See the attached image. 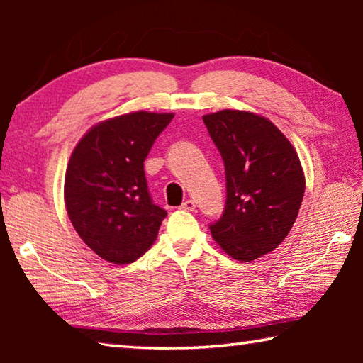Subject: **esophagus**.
I'll return each mask as SVG.
<instances>
[{
    "instance_id": "34e87169",
    "label": "esophagus",
    "mask_w": 363,
    "mask_h": 363,
    "mask_svg": "<svg viewBox=\"0 0 363 363\" xmlns=\"http://www.w3.org/2000/svg\"><path fill=\"white\" fill-rule=\"evenodd\" d=\"M181 210H184V211H194L195 210V201L194 200H186L181 205Z\"/></svg>"
}]
</instances>
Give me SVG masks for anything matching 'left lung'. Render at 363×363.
Segmentation results:
<instances>
[{
  "label": "left lung",
  "mask_w": 363,
  "mask_h": 363,
  "mask_svg": "<svg viewBox=\"0 0 363 363\" xmlns=\"http://www.w3.org/2000/svg\"><path fill=\"white\" fill-rule=\"evenodd\" d=\"M203 123L225 169V206L211 235L233 259L255 261L277 248L296 220L306 187L298 153L259 115L220 110Z\"/></svg>",
  "instance_id": "8db88e82"
}]
</instances>
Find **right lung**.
<instances>
[{"label":"right lung","mask_w":363,"mask_h":363,"mask_svg":"<svg viewBox=\"0 0 363 363\" xmlns=\"http://www.w3.org/2000/svg\"><path fill=\"white\" fill-rule=\"evenodd\" d=\"M173 113L134 112L84 134L65 173V206L82 240L102 259L130 264L152 247L167 211L153 203L144 162Z\"/></svg>","instance_id":"1"}]
</instances>
